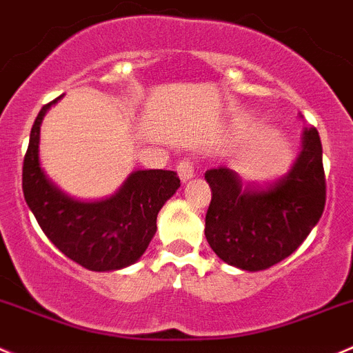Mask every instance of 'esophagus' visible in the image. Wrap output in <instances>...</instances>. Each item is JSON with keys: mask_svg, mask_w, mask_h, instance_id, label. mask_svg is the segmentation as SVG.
Returning <instances> with one entry per match:
<instances>
[{"mask_svg": "<svg viewBox=\"0 0 353 353\" xmlns=\"http://www.w3.org/2000/svg\"><path fill=\"white\" fill-rule=\"evenodd\" d=\"M176 171H179V176L183 183L194 179V166L189 163V161H182V163H179Z\"/></svg>", "mask_w": 353, "mask_h": 353, "instance_id": "obj_1", "label": "esophagus"}]
</instances>
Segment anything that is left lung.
Here are the masks:
<instances>
[{
  "instance_id": "obj_1",
  "label": "left lung",
  "mask_w": 353,
  "mask_h": 353,
  "mask_svg": "<svg viewBox=\"0 0 353 353\" xmlns=\"http://www.w3.org/2000/svg\"><path fill=\"white\" fill-rule=\"evenodd\" d=\"M211 187L204 236L220 260L248 272L265 270L298 250L325 204L322 143L303 132L293 168L265 189H246L236 171L220 166L204 174Z\"/></svg>"
}]
</instances>
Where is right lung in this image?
Returning <instances> with one entry per match:
<instances>
[{"label": "right lung", "instance_id": "right-lung-1", "mask_svg": "<svg viewBox=\"0 0 353 353\" xmlns=\"http://www.w3.org/2000/svg\"><path fill=\"white\" fill-rule=\"evenodd\" d=\"M57 100L43 105L32 124L22 168L26 203L45 236L72 261L93 272L130 267L149 246L157 213L179 190L180 179L174 171L139 170L105 199L76 201L63 194L41 170L38 154L43 116Z\"/></svg>", "mask_w": 353, "mask_h": 353}]
</instances>
